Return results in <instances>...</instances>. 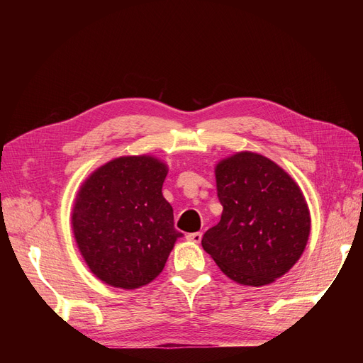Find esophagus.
<instances>
[{
	"mask_svg": "<svg viewBox=\"0 0 363 363\" xmlns=\"http://www.w3.org/2000/svg\"><path fill=\"white\" fill-rule=\"evenodd\" d=\"M201 238H203V233H201V232H195V233H189V235H186V239L191 240V242H195V244L201 242Z\"/></svg>",
	"mask_w": 363,
	"mask_h": 363,
	"instance_id": "esophagus-1",
	"label": "esophagus"
}]
</instances>
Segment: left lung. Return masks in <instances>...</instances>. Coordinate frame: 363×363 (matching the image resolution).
Here are the masks:
<instances>
[{
	"instance_id": "obj_1",
	"label": "left lung",
	"mask_w": 363,
	"mask_h": 363,
	"mask_svg": "<svg viewBox=\"0 0 363 363\" xmlns=\"http://www.w3.org/2000/svg\"><path fill=\"white\" fill-rule=\"evenodd\" d=\"M221 221L201 239L227 277L265 286L284 276L303 255L311 213L291 175L265 156L242 151L215 168Z\"/></svg>"
}]
</instances>
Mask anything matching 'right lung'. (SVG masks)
Listing matches in <instances>:
<instances>
[{"label": "right lung", "instance_id": "add662e5", "mask_svg": "<svg viewBox=\"0 0 363 363\" xmlns=\"http://www.w3.org/2000/svg\"><path fill=\"white\" fill-rule=\"evenodd\" d=\"M168 167L151 156H124L95 169L77 194L72 232L95 277L113 288L145 286L163 271L175 240L162 186Z\"/></svg>", "mask_w": 363, "mask_h": 363}]
</instances>
